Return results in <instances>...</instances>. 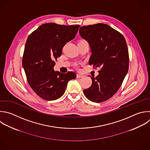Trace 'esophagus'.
<instances>
[{
    "label": "esophagus",
    "instance_id": "esophagus-1",
    "mask_svg": "<svg viewBox=\"0 0 150 150\" xmlns=\"http://www.w3.org/2000/svg\"><path fill=\"white\" fill-rule=\"evenodd\" d=\"M84 76H83V75H81V74H77V79H79V78H82V77H83Z\"/></svg>",
    "mask_w": 150,
    "mask_h": 150
}]
</instances>
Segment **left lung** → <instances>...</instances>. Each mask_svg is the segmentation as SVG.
I'll use <instances>...</instances> for the list:
<instances>
[{"mask_svg": "<svg viewBox=\"0 0 150 150\" xmlns=\"http://www.w3.org/2000/svg\"><path fill=\"white\" fill-rule=\"evenodd\" d=\"M79 33L90 47L89 64L101 67L97 76H90L92 85L83 93L93 102L104 101L116 93L128 72L126 41L120 32L104 23L80 27Z\"/></svg>", "mask_w": 150, "mask_h": 150, "instance_id": "8db88e82", "label": "left lung"}]
</instances>
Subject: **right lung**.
Segmentation results:
<instances>
[{
  "instance_id": "obj_1",
  "label": "right lung",
  "mask_w": 150,
  "mask_h": 150,
  "mask_svg": "<svg viewBox=\"0 0 150 150\" xmlns=\"http://www.w3.org/2000/svg\"><path fill=\"white\" fill-rule=\"evenodd\" d=\"M80 25L66 26L54 23L43 24L28 37L22 66L33 90L46 100H54L63 95L68 82L75 79L72 71H54V60L60 57L66 43L73 40Z\"/></svg>"
}]
</instances>
